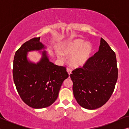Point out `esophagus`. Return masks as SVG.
<instances>
[{
  "instance_id": "1",
  "label": "esophagus",
  "mask_w": 129,
  "mask_h": 129,
  "mask_svg": "<svg viewBox=\"0 0 129 129\" xmlns=\"http://www.w3.org/2000/svg\"><path fill=\"white\" fill-rule=\"evenodd\" d=\"M66 70H67V72H68V74H69V75L70 76V74L72 73V70H71V69H69V68H67Z\"/></svg>"
}]
</instances>
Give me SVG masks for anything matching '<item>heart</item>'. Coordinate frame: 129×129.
Listing matches in <instances>:
<instances>
[{"label":"heart","mask_w":129,"mask_h":129,"mask_svg":"<svg viewBox=\"0 0 129 129\" xmlns=\"http://www.w3.org/2000/svg\"><path fill=\"white\" fill-rule=\"evenodd\" d=\"M92 45L81 39H76L64 43L61 51H57V56L60 59L64 56L69 57V63L74 68L84 66L93 53Z\"/></svg>","instance_id":"obj_1"}]
</instances>
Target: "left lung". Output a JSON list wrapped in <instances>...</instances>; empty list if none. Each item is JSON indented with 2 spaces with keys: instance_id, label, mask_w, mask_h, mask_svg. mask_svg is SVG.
Segmentation results:
<instances>
[{
  "instance_id": "1",
  "label": "left lung",
  "mask_w": 129,
  "mask_h": 129,
  "mask_svg": "<svg viewBox=\"0 0 129 129\" xmlns=\"http://www.w3.org/2000/svg\"><path fill=\"white\" fill-rule=\"evenodd\" d=\"M73 91L83 108L94 110L103 106L113 92L118 77L115 53L101 38L99 51L83 68L72 71Z\"/></svg>"
}]
</instances>
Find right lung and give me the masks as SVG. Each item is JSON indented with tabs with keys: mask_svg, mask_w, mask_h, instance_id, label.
Listing matches in <instances>:
<instances>
[{
	"mask_svg": "<svg viewBox=\"0 0 129 129\" xmlns=\"http://www.w3.org/2000/svg\"><path fill=\"white\" fill-rule=\"evenodd\" d=\"M40 37L23 44L15 53L13 76L17 91L29 106L42 109L50 106L57 99L63 81L69 77L65 67L49 61L45 50L37 63L27 59V53L39 51L46 47L40 42Z\"/></svg>",
	"mask_w": 129,
	"mask_h": 129,
	"instance_id": "right-lung-1",
	"label": "right lung"
}]
</instances>
